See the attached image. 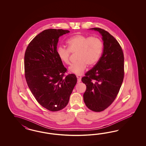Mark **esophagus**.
I'll list each match as a JSON object with an SVG mask.
<instances>
[{"label":"esophagus","mask_w":146,"mask_h":146,"mask_svg":"<svg viewBox=\"0 0 146 146\" xmlns=\"http://www.w3.org/2000/svg\"><path fill=\"white\" fill-rule=\"evenodd\" d=\"M77 79H78V83H80L81 81V78L79 76H77Z\"/></svg>","instance_id":"esophagus-1"}]
</instances>
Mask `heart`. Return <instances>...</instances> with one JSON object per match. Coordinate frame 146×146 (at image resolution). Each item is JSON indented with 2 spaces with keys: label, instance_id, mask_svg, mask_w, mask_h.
I'll use <instances>...</instances> for the list:
<instances>
[{
  "label": "heart",
  "instance_id": "obj_1",
  "mask_svg": "<svg viewBox=\"0 0 146 146\" xmlns=\"http://www.w3.org/2000/svg\"><path fill=\"white\" fill-rule=\"evenodd\" d=\"M67 49L59 46L57 54L64 64H70L71 53H76L78 60L70 67V71L76 75L84 73L87 66H95L101 57L103 48L102 40L100 38L78 34L71 37L66 42Z\"/></svg>",
  "mask_w": 146,
  "mask_h": 146
}]
</instances>
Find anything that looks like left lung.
Returning <instances> with one entry per match:
<instances>
[{
  "label": "left lung",
  "instance_id": "8db88e82",
  "mask_svg": "<svg viewBox=\"0 0 146 146\" xmlns=\"http://www.w3.org/2000/svg\"><path fill=\"white\" fill-rule=\"evenodd\" d=\"M90 29L101 34L104 48L97 64L82 78L86 85L84 100L90 110L101 112L110 106L119 93L124 79V53L109 33L99 28Z\"/></svg>",
  "mask_w": 146,
  "mask_h": 146
}]
</instances>
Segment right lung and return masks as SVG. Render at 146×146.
<instances>
[{
  "instance_id": "add662e5",
  "label": "right lung",
  "mask_w": 146,
  "mask_h": 146,
  "mask_svg": "<svg viewBox=\"0 0 146 146\" xmlns=\"http://www.w3.org/2000/svg\"><path fill=\"white\" fill-rule=\"evenodd\" d=\"M69 31H43L28 44L25 54V78L40 106L51 111L64 109L76 84L75 74L65 76L67 69L57 54L59 37Z\"/></svg>"
}]
</instances>
